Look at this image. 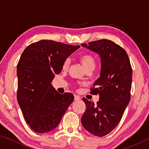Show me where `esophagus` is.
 I'll return each instance as SVG.
<instances>
[{"instance_id":"esophagus-1","label":"esophagus","mask_w":149,"mask_h":149,"mask_svg":"<svg viewBox=\"0 0 149 149\" xmlns=\"http://www.w3.org/2000/svg\"><path fill=\"white\" fill-rule=\"evenodd\" d=\"M80 100V97L77 95H74V100L75 101H78Z\"/></svg>"}]
</instances>
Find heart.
<instances>
[{
  "label": "heart",
  "mask_w": 149,
  "mask_h": 149,
  "mask_svg": "<svg viewBox=\"0 0 149 149\" xmlns=\"http://www.w3.org/2000/svg\"><path fill=\"white\" fill-rule=\"evenodd\" d=\"M79 60L82 64L84 65L85 68L86 70H93L95 67L96 61L95 57L93 55L88 54V53H84L81 54L79 56ZM70 64V58L65 59V60L63 62L62 64V68L64 70H66L68 68L69 65Z\"/></svg>",
  "instance_id": "b5f03b06"
}]
</instances>
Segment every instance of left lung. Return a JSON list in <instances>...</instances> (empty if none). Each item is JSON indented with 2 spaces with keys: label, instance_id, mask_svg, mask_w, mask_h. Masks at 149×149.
Here are the masks:
<instances>
[{
  "label": "left lung",
  "instance_id": "left-lung-1",
  "mask_svg": "<svg viewBox=\"0 0 149 149\" xmlns=\"http://www.w3.org/2000/svg\"><path fill=\"white\" fill-rule=\"evenodd\" d=\"M81 46L99 54L101 60L100 77L91 89L92 95H99V100L95 104L83 98L86 109L81 123L89 133L102 137L116 127L129 104L132 65L125 50L110 40H98Z\"/></svg>",
  "mask_w": 149,
  "mask_h": 149
}]
</instances>
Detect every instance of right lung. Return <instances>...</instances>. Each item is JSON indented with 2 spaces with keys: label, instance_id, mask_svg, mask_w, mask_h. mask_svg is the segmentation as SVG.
<instances>
[{
  "label": "right lung",
  "instance_id": "add662e5",
  "mask_svg": "<svg viewBox=\"0 0 149 149\" xmlns=\"http://www.w3.org/2000/svg\"><path fill=\"white\" fill-rule=\"evenodd\" d=\"M79 46L41 40L24 50L17 65V99L25 120L37 133H47L59 124L70 104L72 93L60 94L51 84L63 62Z\"/></svg>",
  "mask_w": 149,
  "mask_h": 149
}]
</instances>
